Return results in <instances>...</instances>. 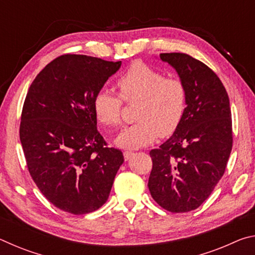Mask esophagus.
<instances>
[{"instance_id": "34e87169", "label": "esophagus", "mask_w": 255, "mask_h": 255, "mask_svg": "<svg viewBox=\"0 0 255 255\" xmlns=\"http://www.w3.org/2000/svg\"><path fill=\"white\" fill-rule=\"evenodd\" d=\"M132 152H129V150H126V152H124V157H125V159H126V161H128L129 158H130L131 156H132Z\"/></svg>"}]
</instances>
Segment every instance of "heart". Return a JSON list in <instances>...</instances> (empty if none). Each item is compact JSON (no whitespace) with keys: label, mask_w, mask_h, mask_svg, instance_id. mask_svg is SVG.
Masks as SVG:
<instances>
[{"label":"heart","mask_w":255,"mask_h":255,"mask_svg":"<svg viewBox=\"0 0 255 255\" xmlns=\"http://www.w3.org/2000/svg\"><path fill=\"white\" fill-rule=\"evenodd\" d=\"M116 85L119 95L100 90L93 99L94 112L102 125L117 128L123 123L124 101H137V122L125 129L117 138L120 147L133 149L148 145L161 136L173 133L184 117L188 91L184 82L144 63H133L120 75Z\"/></svg>","instance_id":"1"}]
</instances>
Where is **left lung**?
Listing matches in <instances>:
<instances>
[{
    "mask_svg": "<svg viewBox=\"0 0 255 255\" xmlns=\"http://www.w3.org/2000/svg\"><path fill=\"white\" fill-rule=\"evenodd\" d=\"M188 91L180 126L159 148L149 152L148 189L171 213L195 210L213 192L226 169L233 146L230 99L216 73L184 53H164Z\"/></svg>",
    "mask_w": 255,
    "mask_h": 255,
    "instance_id": "1",
    "label": "left lung"
}]
</instances>
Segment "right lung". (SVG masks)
I'll return each mask as SVG.
<instances>
[{
  "mask_svg": "<svg viewBox=\"0 0 255 255\" xmlns=\"http://www.w3.org/2000/svg\"><path fill=\"white\" fill-rule=\"evenodd\" d=\"M122 62L65 54L46 65L23 103L20 140L34 183L66 213L84 215L107 201L122 150L97 128L93 99Z\"/></svg>",
  "mask_w": 255,
  "mask_h": 255,
  "instance_id": "obj_1",
  "label": "right lung"
}]
</instances>
